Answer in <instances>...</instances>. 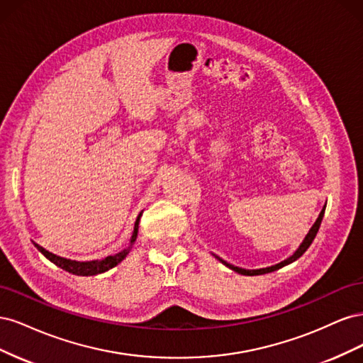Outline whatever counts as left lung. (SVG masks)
<instances>
[{"mask_svg": "<svg viewBox=\"0 0 363 363\" xmlns=\"http://www.w3.org/2000/svg\"><path fill=\"white\" fill-rule=\"evenodd\" d=\"M324 212H325V206L323 207V211H321L320 216H318L316 223L312 225V228L309 230V233H307V236L304 238V240H303V244L300 245V248L296 250L289 259H286V260H283V262L277 263V265H272V267H268V268H260V269H244V268H239V267H235V265H230V263H227V262H225V260H223V259H219L218 256H216V259H218V260H221V262L224 263V265H225V267H228L230 269L236 271L238 274H244V276H259V274H267V272L277 271V269H280V268H283V267L289 265V263L295 262V260L298 259V257H301V256L304 255V251L311 247V244L313 242V239H315V236H316V233H318V230H320V225H321V221H323Z\"/></svg>", "mask_w": 363, "mask_h": 363, "instance_id": "left-lung-1", "label": "left lung"}]
</instances>
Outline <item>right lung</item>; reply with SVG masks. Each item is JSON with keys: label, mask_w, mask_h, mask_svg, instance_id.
<instances>
[{"label": "right lung", "mask_w": 363, "mask_h": 363, "mask_svg": "<svg viewBox=\"0 0 363 363\" xmlns=\"http://www.w3.org/2000/svg\"><path fill=\"white\" fill-rule=\"evenodd\" d=\"M139 219H140V213H139V216H138V219H136V223H135V232H133V236H131V240H130L131 244H133L135 240H136V238H138ZM35 247H36L47 259H50L52 263H56L57 267H60L62 269L68 271V272L77 274V276H95V274H101V272H104V271H108L111 268L116 267L119 262H123V260L125 259V256L128 255V251H130V247H128V248L123 250L121 252H118V255L107 256V257H104V259H101V260L77 262V260H69V259H65V257L52 255V252H50L48 250L40 247L39 244H35Z\"/></svg>", "instance_id": "obj_1"}]
</instances>
